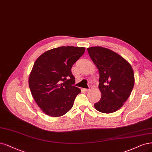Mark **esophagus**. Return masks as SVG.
I'll use <instances>...</instances> for the list:
<instances>
[{
    "mask_svg": "<svg viewBox=\"0 0 152 152\" xmlns=\"http://www.w3.org/2000/svg\"><path fill=\"white\" fill-rule=\"evenodd\" d=\"M91 87H90L89 88H85V91L86 92H88V91H90L91 90Z\"/></svg>",
    "mask_w": 152,
    "mask_h": 152,
    "instance_id": "34e87169",
    "label": "esophagus"
}]
</instances>
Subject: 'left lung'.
Returning a JSON list of instances; mask_svg holds the SVG:
<instances>
[{
    "instance_id": "obj_1",
    "label": "left lung",
    "mask_w": 152,
    "mask_h": 152,
    "mask_svg": "<svg viewBox=\"0 0 152 152\" xmlns=\"http://www.w3.org/2000/svg\"><path fill=\"white\" fill-rule=\"evenodd\" d=\"M99 70L101 98L94 104L98 111L109 114L118 111L129 97L134 84V72L129 63L111 50L101 46L87 48Z\"/></svg>"
}]
</instances>
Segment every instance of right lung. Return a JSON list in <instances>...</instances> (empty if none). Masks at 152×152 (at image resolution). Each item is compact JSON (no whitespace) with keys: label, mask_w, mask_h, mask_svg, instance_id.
Here are the masks:
<instances>
[{"label":"right lung","mask_w":152,"mask_h":152,"mask_svg":"<svg viewBox=\"0 0 152 152\" xmlns=\"http://www.w3.org/2000/svg\"><path fill=\"white\" fill-rule=\"evenodd\" d=\"M84 47L60 46L45 51L35 61L29 77V86L41 111L60 117L72 109L81 90L73 85L72 65L84 53Z\"/></svg>","instance_id":"add662e5"}]
</instances>
